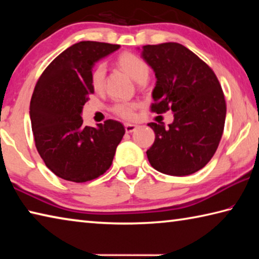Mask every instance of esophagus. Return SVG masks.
<instances>
[{
  "label": "esophagus",
  "instance_id": "esophagus-1",
  "mask_svg": "<svg viewBox=\"0 0 259 259\" xmlns=\"http://www.w3.org/2000/svg\"><path fill=\"white\" fill-rule=\"evenodd\" d=\"M124 129H125V133L126 134H131V133H134V131L137 129V125L136 124H130V123H126L125 125H124Z\"/></svg>",
  "mask_w": 259,
  "mask_h": 259
}]
</instances>
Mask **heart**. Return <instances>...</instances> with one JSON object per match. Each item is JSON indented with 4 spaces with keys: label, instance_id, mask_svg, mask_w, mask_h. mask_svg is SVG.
Returning <instances> with one entry per match:
<instances>
[{
    "label": "heart",
    "instance_id": "obj_1",
    "mask_svg": "<svg viewBox=\"0 0 259 259\" xmlns=\"http://www.w3.org/2000/svg\"><path fill=\"white\" fill-rule=\"evenodd\" d=\"M117 65L135 81L140 82L143 78H147L148 65L137 55L131 54V52H123L117 57ZM105 75H106V67L103 63L96 65L91 71L90 84L96 93H100L104 90ZM136 108H137V104L135 103H119L114 105L112 109L122 119L133 120L136 116Z\"/></svg>",
    "mask_w": 259,
    "mask_h": 259
}]
</instances>
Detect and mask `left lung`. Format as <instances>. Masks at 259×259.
Instances as JSON below:
<instances>
[{
    "label": "left lung",
    "mask_w": 259,
    "mask_h": 259,
    "mask_svg": "<svg viewBox=\"0 0 259 259\" xmlns=\"http://www.w3.org/2000/svg\"><path fill=\"white\" fill-rule=\"evenodd\" d=\"M142 58L156 77L151 109L174 112L169 128L148 123L155 133L146 152L148 161L157 171L171 176L199 171L211 160L224 131L226 103L217 76L179 43L144 46Z\"/></svg>",
    "instance_id": "1"
}]
</instances>
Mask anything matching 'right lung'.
Segmentation results:
<instances>
[{"label": "right lung", "mask_w": 259, "mask_h": 259, "mask_svg": "<svg viewBox=\"0 0 259 259\" xmlns=\"http://www.w3.org/2000/svg\"><path fill=\"white\" fill-rule=\"evenodd\" d=\"M119 45L82 41L56 57L35 85L29 115L35 146L46 165L65 181L84 183L111 166L124 126L106 120L97 128L83 124L82 109L94 94L95 63Z\"/></svg>", "instance_id": "obj_1"}]
</instances>
